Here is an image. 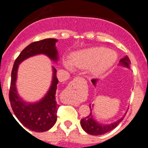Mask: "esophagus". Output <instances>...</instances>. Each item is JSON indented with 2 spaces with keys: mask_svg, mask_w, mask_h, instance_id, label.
<instances>
[{
  "mask_svg": "<svg viewBox=\"0 0 148 148\" xmlns=\"http://www.w3.org/2000/svg\"><path fill=\"white\" fill-rule=\"evenodd\" d=\"M78 78H75V79H74V80H73V82H70V83L69 84V85H68V87H66V88L65 89V90H64L65 93H68V92H71V91H73V90H74V88H75V81H77V80H78Z\"/></svg>",
  "mask_w": 148,
  "mask_h": 148,
  "instance_id": "1",
  "label": "esophagus"
}]
</instances>
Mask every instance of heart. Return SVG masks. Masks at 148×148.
Listing matches in <instances>:
<instances>
[{"label": "heart", "instance_id": "b5f03b06", "mask_svg": "<svg viewBox=\"0 0 148 148\" xmlns=\"http://www.w3.org/2000/svg\"><path fill=\"white\" fill-rule=\"evenodd\" d=\"M116 58V54L113 51L103 47H94L73 54L70 63L78 68H88L92 66V72L98 73L110 67ZM64 66L69 70L71 69L69 63L64 62Z\"/></svg>", "mask_w": 148, "mask_h": 148}]
</instances>
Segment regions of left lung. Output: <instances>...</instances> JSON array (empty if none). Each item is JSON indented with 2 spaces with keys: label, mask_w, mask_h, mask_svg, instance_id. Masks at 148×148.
<instances>
[{
  "label": "left lung",
  "mask_w": 148,
  "mask_h": 148,
  "mask_svg": "<svg viewBox=\"0 0 148 148\" xmlns=\"http://www.w3.org/2000/svg\"><path fill=\"white\" fill-rule=\"evenodd\" d=\"M130 64H131L130 60L129 59L127 56H125V58H121L119 61V65L125 66V67L128 68V69H130ZM98 79H92L91 82H92V83L94 85H95ZM90 113L87 117H85L84 119H82L81 120V125H82V127L83 128V130L85 132H87L88 134H90V135H102V134H104V133H108V132H110V130H113L114 128H116V127L118 126L119 124L122 121L124 117H125V116H124L120 119H119L118 121H115V122L112 123V124L102 125V124H100L99 122H98L95 119V118H94L93 104L92 106L90 104Z\"/></svg>",
  "instance_id": "1"
}]
</instances>
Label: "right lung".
<instances>
[{"mask_svg":"<svg viewBox=\"0 0 148 148\" xmlns=\"http://www.w3.org/2000/svg\"><path fill=\"white\" fill-rule=\"evenodd\" d=\"M57 41V39L47 38L30 44L22 50L16 58L12 70L10 101L13 113L25 127L38 133L49 130L57 121V110L59 106L56 101V90L58 83L56 77L57 70L53 66V80L44 97L37 102L29 103L24 101L17 91L18 69L22 61L39 54L45 55L53 61L57 62L58 60V50L56 47Z\"/></svg>","mask_w":148,"mask_h":148,"instance_id":"1","label":"right lung"}]
</instances>
